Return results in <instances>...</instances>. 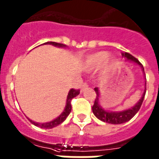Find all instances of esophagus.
I'll return each mask as SVG.
<instances>
[{
    "label": "esophagus",
    "instance_id": "esophagus-1",
    "mask_svg": "<svg viewBox=\"0 0 159 159\" xmlns=\"http://www.w3.org/2000/svg\"><path fill=\"white\" fill-rule=\"evenodd\" d=\"M88 88V86L87 83H84V82H83V83H82V85H81V90H82V92L84 90V89H86V88Z\"/></svg>",
    "mask_w": 159,
    "mask_h": 159
}]
</instances>
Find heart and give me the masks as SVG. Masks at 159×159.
Returning <instances> with one entry per match:
<instances>
[{
	"label": "heart",
	"instance_id": "1",
	"mask_svg": "<svg viewBox=\"0 0 159 159\" xmlns=\"http://www.w3.org/2000/svg\"><path fill=\"white\" fill-rule=\"evenodd\" d=\"M107 57H108V52H98L93 53L86 58V60L83 62V68L86 71H93L99 66H101L107 60ZM114 61V58L111 57L109 58L108 62L112 63Z\"/></svg>",
	"mask_w": 159,
	"mask_h": 159
}]
</instances>
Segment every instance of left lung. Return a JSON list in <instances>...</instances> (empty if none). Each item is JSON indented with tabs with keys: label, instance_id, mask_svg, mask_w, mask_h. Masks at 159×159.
I'll list each match as a JSON object with an SVG mask.
<instances>
[{
	"label": "left lung",
	"instance_id": "1",
	"mask_svg": "<svg viewBox=\"0 0 159 159\" xmlns=\"http://www.w3.org/2000/svg\"><path fill=\"white\" fill-rule=\"evenodd\" d=\"M122 56L127 61H130L134 63L138 64L141 67L142 71L145 76L143 66L139 62V61L137 58L127 52H123ZM145 78H146V77H145ZM145 87H146V82H145ZM94 90H95L96 94H97V98H96L95 102H94V105L93 106V114L95 115L96 117H98L99 120H101L104 123H111V124H122V123H124L126 122H128L131 118H133L141 107L144 97H145V93H146V88H145L141 98L139 99V102L134 106L128 109H125V110H123V111L116 112V111H107L106 109H104L100 104V91H99V88H95Z\"/></svg>",
	"mask_w": 159,
	"mask_h": 159
}]
</instances>
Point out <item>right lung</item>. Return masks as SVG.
<instances>
[{
    "mask_svg": "<svg viewBox=\"0 0 159 159\" xmlns=\"http://www.w3.org/2000/svg\"><path fill=\"white\" fill-rule=\"evenodd\" d=\"M44 45H52L54 47H66V45L61 44V43H57V42H47L46 43H43ZM42 44V45H43ZM80 93V90H75V89H71L69 91L68 94H67V97H66V106L64 107L63 112H61L57 117H56L55 119L52 120L50 122H47V123H36V122H34L31 119H30L29 117L28 120L31 122L32 124H34L36 127H39L41 128H46V129H50V128H53L58 126L59 124H61V123H63L64 121L66 120V118L67 117L70 112L71 111V99L74 98L75 97H77L78 94Z\"/></svg>",
    "mask_w": 159,
    "mask_h": 159,
    "instance_id": "1",
    "label": "right lung"
}]
</instances>
